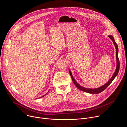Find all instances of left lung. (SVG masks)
<instances>
[{"mask_svg":"<svg viewBox=\"0 0 127 127\" xmlns=\"http://www.w3.org/2000/svg\"><path fill=\"white\" fill-rule=\"evenodd\" d=\"M108 37L110 38V39L111 40H112L113 41V43L115 45V46L116 47V58H117V67H116V71L115 72L114 74H113V76L112 77V78L108 80V81L105 84H104L103 85H102V86L97 88H95V89H91V88H84L81 86H80L74 79V78H73V76L72 75V73L71 72V71L70 70H69V73L71 76V77L72 78V81H73L74 84L75 85V86L80 90H82V91H83L84 92L87 93H89V94H99L100 93H101L102 92H103V90L108 86L113 81V80L115 79V78L117 76V75H118V73H119V69H120V61H119V57H118V45L117 44V43H116L114 37H113L112 35H108Z\"/></svg>","mask_w":127,"mask_h":127,"instance_id":"obj_1","label":"left lung"}]
</instances>
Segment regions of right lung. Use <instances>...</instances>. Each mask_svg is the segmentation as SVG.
I'll return each instance as SVG.
<instances>
[{"mask_svg":"<svg viewBox=\"0 0 127 127\" xmlns=\"http://www.w3.org/2000/svg\"><path fill=\"white\" fill-rule=\"evenodd\" d=\"M45 95H43V96H45ZM43 96H42V97H43Z\"/></svg>","mask_w":127,"mask_h":127,"instance_id":"add662e5","label":"right lung"}]
</instances>
